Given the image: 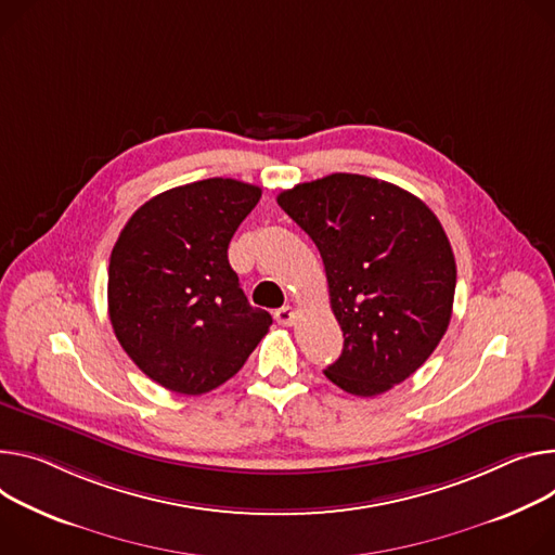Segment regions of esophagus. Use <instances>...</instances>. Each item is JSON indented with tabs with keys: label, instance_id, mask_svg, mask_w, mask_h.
<instances>
[{
	"label": "esophagus",
	"instance_id": "1",
	"mask_svg": "<svg viewBox=\"0 0 555 555\" xmlns=\"http://www.w3.org/2000/svg\"><path fill=\"white\" fill-rule=\"evenodd\" d=\"M274 319H276L279 325L289 327V325H294V321H296V310L289 308V306H285V308H281V310L274 312Z\"/></svg>",
	"mask_w": 555,
	"mask_h": 555
}]
</instances>
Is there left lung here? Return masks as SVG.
Returning <instances> with one entry per match:
<instances>
[{"label": "left lung", "mask_w": 555, "mask_h": 555, "mask_svg": "<svg viewBox=\"0 0 555 555\" xmlns=\"http://www.w3.org/2000/svg\"><path fill=\"white\" fill-rule=\"evenodd\" d=\"M279 206L317 243L343 351L325 376L378 396L410 378L447 332L456 261L436 215L393 183L336 172L298 183Z\"/></svg>", "instance_id": "8db88e82"}]
</instances>
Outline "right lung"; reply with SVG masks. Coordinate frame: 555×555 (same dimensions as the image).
Returning <instances> with one entry per match:
<instances>
[{"label": "right lung", "instance_id": "right-lung-1", "mask_svg": "<svg viewBox=\"0 0 555 555\" xmlns=\"http://www.w3.org/2000/svg\"><path fill=\"white\" fill-rule=\"evenodd\" d=\"M261 188L204 179L153 196L111 255L108 314L134 365L162 387L198 396L232 378L272 317L251 308L228 245Z\"/></svg>", "mask_w": 555, "mask_h": 555}]
</instances>
